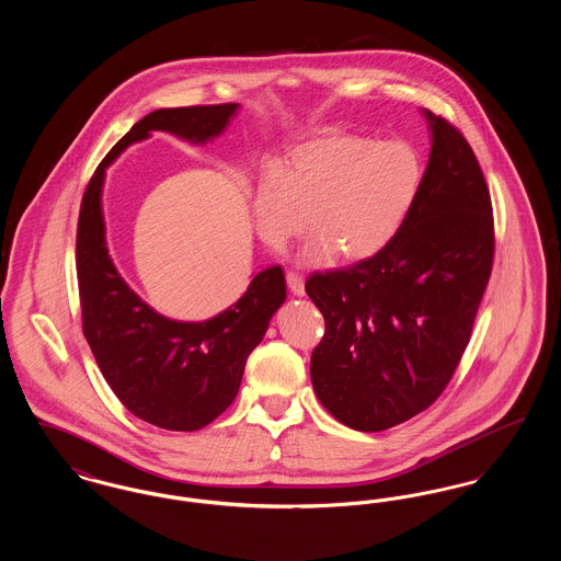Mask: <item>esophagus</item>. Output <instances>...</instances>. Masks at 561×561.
<instances>
[{"instance_id":"obj_1","label":"esophagus","mask_w":561,"mask_h":561,"mask_svg":"<svg viewBox=\"0 0 561 561\" xmlns=\"http://www.w3.org/2000/svg\"><path fill=\"white\" fill-rule=\"evenodd\" d=\"M286 282H288V288H290V293H293L294 296H302V294H305V277H302L300 273L288 271V273H286Z\"/></svg>"}]
</instances>
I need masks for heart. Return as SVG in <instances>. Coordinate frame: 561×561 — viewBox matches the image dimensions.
Here are the masks:
<instances>
[{
  "mask_svg": "<svg viewBox=\"0 0 561 561\" xmlns=\"http://www.w3.org/2000/svg\"><path fill=\"white\" fill-rule=\"evenodd\" d=\"M421 187L423 160L408 140L325 133L296 145L284 165L263 174L252 202L254 227L273 252H284L309 213L318 233L300 252L305 265H328L336 252L366 261L400 233Z\"/></svg>",
  "mask_w": 561,
  "mask_h": 561,
  "instance_id": "heart-1",
  "label": "heart"
}]
</instances>
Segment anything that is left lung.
<instances>
[{"mask_svg": "<svg viewBox=\"0 0 561 561\" xmlns=\"http://www.w3.org/2000/svg\"><path fill=\"white\" fill-rule=\"evenodd\" d=\"M423 115L427 170L400 233L373 259L305 284L325 320L311 355L316 396L355 431L396 427L439 398L492 271L494 220L478 158L446 119Z\"/></svg>", "mask_w": 561, "mask_h": 561, "instance_id": "left-lung-1", "label": "left lung"}]
</instances>
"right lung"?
Here are the masks:
<instances>
[{"label": "right lung", "instance_id": "right-lung-1", "mask_svg": "<svg viewBox=\"0 0 561 561\" xmlns=\"http://www.w3.org/2000/svg\"><path fill=\"white\" fill-rule=\"evenodd\" d=\"M238 111V103H227L145 115L101 161L81 199L76 263L83 336L117 400L140 421L168 431L206 427L236 400L248 355L286 300V277L279 265L263 268L238 302L210 320L161 316L134 293L108 254L105 172L151 133L206 145L229 128Z\"/></svg>", "mask_w": 561, "mask_h": 561}]
</instances>
